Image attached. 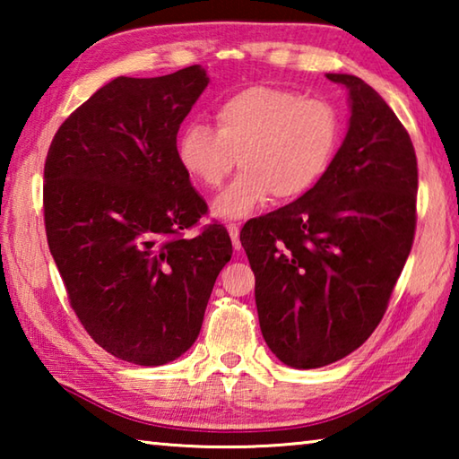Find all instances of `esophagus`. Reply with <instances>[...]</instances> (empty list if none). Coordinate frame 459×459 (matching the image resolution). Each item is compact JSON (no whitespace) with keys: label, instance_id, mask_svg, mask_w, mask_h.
Wrapping results in <instances>:
<instances>
[{"label":"esophagus","instance_id":"1","mask_svg":"<svg viewBox=\"0 0 459 459\" xmlns=\"http://www.w3.org/2000/svg\"><path fill=\"white\" fill-rule=\"evenodd\" d=\"M227 229H229L230 238H232V247H235L237 251H240V224L238 222H230Z\"/></svg>","mask_w":459,"mask_h":459}]
</instances>
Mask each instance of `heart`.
I'll return each instance as SVG.
<instances>
[{
    "label": "heart",
    "instance_id": "1",
    "mask_svg": "<svg viewBox=\"0 0 459 459\" xmlns=\"http://www.w3.org/2000/svg\"><path fill=\"white\" fill-rule=\"evenodd\" d=\"M216 129L192 121L178 139V160L202 188L216 190L240 172L214 202L222 219H243L275 196L301 198L328 172L342 139V117L325 99L255 84L222 99Z\"/></svg>",
    "mask_w": 459,
    "mask_h": 459
}]
</instances>
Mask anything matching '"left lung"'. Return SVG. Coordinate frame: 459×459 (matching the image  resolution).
I'll list each match as a JSON object with an SVG mask.
<instances>
[{"instance_id": "left-lung-1", "label": "left lung", "mask_w": 459, "mask_h": 459, "mask_svg": "<svg viewBox=\"0 0 459 459\" xmlns=\"http://www.w3.org/2000/svg\"><path fill=\"white\" fill-rule=\"evenodd\" d=\"M325 76L351 92L344 143L312 190L240 230L263 338L293 368L344 359L375 332L417 227L407 129L359 76Z\"/></svg>"}]
</instances>
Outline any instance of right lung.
I'll return each mask as SVG.
<instances>
[{"mask_svg": "<svg viewBox=\"0 0 459 459\" xmlns=\"http://www.w3.org/2000/svg\"><path fill=\"white\" fill-rule=\"evenodd\" d=\"M198 65L117 79L68 115L44 164V227L68 301L108 354L139 367L182 356L198 338L227 229L178 160V129L206 89Z\"/></svg>", "mask_w": 459, "mask_h": 459, "instance_id": "right-lung-1", "label": "right lung"}]
</instances>
